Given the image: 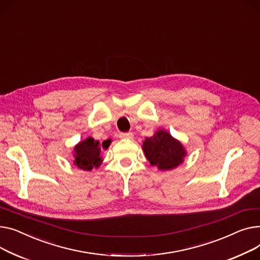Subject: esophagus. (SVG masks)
I'll return each instance as SVG.
<instances>
[{
  "instance_id": "34e87169",
  "label": "esophagus",
  "mask_w": 260,
  "mask_h": 260,
  "mask_svg": "<svg viewBox=\"0 0 260 260\" xmlns=\"http://www.w3.org/2000/svg\"><path fill=\"white\" fill-rule=\"evenodd\" d=\"M119 139H128V140H132L133 139V133L131 132H121L119 133Z\"/></svg>"
}]
</instances>
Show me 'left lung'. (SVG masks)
Masks as SVG:
<instances>
[{"mask_svg": "<svg viewBox=\"0 0 260 260\" xmlns=\"http://www.w3.org/2000/svg\"><path fill=\"white\" fill-rule=\"evenodd\" d=\"M143 149L150 164L156 166L159 170L173 169L182 162V158L186 155L181 144L164 130L146 139Z\"/></svg>", "mask_w": 260, "mask_h": 260, "instance_id": "left-lung-1", "label": "left lung"}]
</instances>
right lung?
<instances>
[{
    "label": "right lung",
    "instance_id": "obj_1",
    "mask_svg": "<svg viewBox=\"0 0 260 260\" xmlns=\"http://www.w3.org/2000/svg\"><path fill=\"white\" fill-rule=\"evenodd\" d=\"M110 145V142L105 141L102 143L103 148H107ZM75 154L73 164L83 170H91L93 167H99L102 159L101 154V145L100 142L93 140L92 137L81 142L74 148Z\"/></svg>",
    "mask_w": 260,
    "mask_h": 260
}]
</instances>
